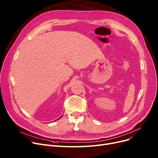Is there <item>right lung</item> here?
Instances as JSON below:
<instances>
[{"label":"right lung","instance_id":"right-lung-1","mask_svg":"<svg viewBox=\"0 0 158 158\" xmlns=\"http://www.w3.org/2000/svg\"><path fill=\"white\" fill-rule=\"evenodd\" d=\"M61 117H62V116H61V117H60V118H61ZM60 118H58V119H57V120H59V119H60Z\"/></svg>","mask_w":158,"mask_h":158}]
</instances>
